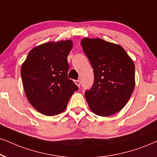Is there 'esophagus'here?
Wrapping results in <instances>:
<instances>
[{
	"instance_id": "1",
	"label": "esophagus",
	"mask_w": 157,
	"mask_h": 157,
	"mask_svg": "<svg viewBox=\"0 0 157 157\" xmlns=\"http://www.w3.org/2000/svg\"><path fill=\"white\" fill-rule=\"evenodd\" d=\"M75 84H76L78 87L80 86V84H81L80 80H75Z\"/></svg>"
}]
</instances>
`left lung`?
Wrapping results in <instances>:
<instances>
[{
  "mask_svg": "<svg viewBox=\"0 0 157 157\" xmlns=\"http://www.w3.org/2000/svg\"><path fill=\"white\" fill-rule=\"evenodd\" d=\"M94 72V82L85 96L90 110L108 117L125 106L135 88V64L120 45L101 38L81 40Z\"/></svg>",
  "mask_w": 157,
  "mask_h": 157,
  "instance_id": "1",
  "label": "left lung"
}]
</instances>
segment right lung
Instances as JSON below:
<instances>
[{"label":"right lung","instance_id":"1","mask_svg":"<svg viewBox=\"0 0 157 157\" xmlns=\"http://www.w3.org/2000/svg\"><path fill=\"white\" fill-rule=\"evenodd\" d=\"M72 46L71 40L43 43L32 49L21 65L26 96L41 114L54 116L64 112L78 89L67 77V56Z\"/></svg>","mask_w":157,"mask_h":157}]
</instances>
